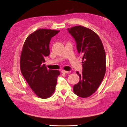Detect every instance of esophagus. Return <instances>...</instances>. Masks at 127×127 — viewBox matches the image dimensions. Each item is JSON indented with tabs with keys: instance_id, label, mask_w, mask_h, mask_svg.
I'll return each instance as SVG.
<instances>
[{
	"instance_id": "esophagus-1",
	"label": "esophagus",
	"mask_w": 127,
	"mask_h": 127,
	"mask_svg": "<svg viewBox=\"0 0 127 127\" xmlns=\"http://www.w3.org/2000/svg\"><path fill=\"white\" fill-rule=\"evenodd\" d=\"M70 72L69 71H66V70H63L62 71V73H64V74H66V73H69Z\"/></svg>"
}]
</instances>
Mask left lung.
Segmentation results:
<instances>
[{"label": "left lung", "mask_w": 127, "mask_h": 127, "mask_svg": "<svg viewBox=\"0 0 127 127\" xmlns=\"http://www.w3.org/2000/svg\"><path fill=\"white\" fill-rule=\"evenodd\" d=\"M74 38L77 49L82 56L83 71L76 72L79 81L73 86V92L79 97L86 98L97 90L106 72V54L99 36L89 28L77 26L68 29Z\"/></svg>", "instance_id": "left-lung-1"}]
</instances>
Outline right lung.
Masks as SVG:
<instances>
[{
	"label": "right lung",
	"instance_id": "obj_1",
	"mask_svg": "<svg viewBox=\"0 0 127 127\" xmlns=\"http://www.w3.org/2000/svg\"><path fill=\"white\" fill-rule=\"evenodd\" d=\"M59 30L38 29L23 44L20 57L21 71L34 93L41 98L51 97L55 91L60 72L48 69L45 58L50 54L49 43Z\"/></svg>",
	"mask_w": 127,
	"mask_h": 127
}]
</instances>
